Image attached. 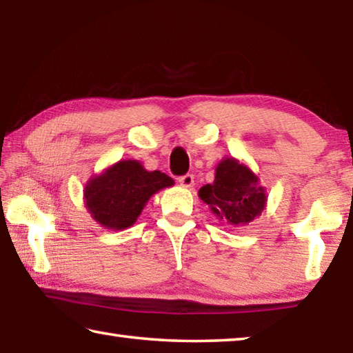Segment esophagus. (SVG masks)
Returning <instances> with one entry per match:
<instances>
[{
    "label": "esophagus",
    "instance_id": "esophagus-1",
    "mask_svg": "<svg viewBox=\"0 0 353 353\" xmlns=\"http://www.w3.org/2000/svg\"><path fill=\"white\" fill-rule=\"evenodd\" d=\"M179 183H181L182 187H185V188H191L194 185V177H193V174L181 176V177H179Z\"/></svg>",
    "mask_w": 353,
    "mask_h": 353
}]
</instances>
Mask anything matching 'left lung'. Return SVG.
I'll list each match as a JSON object with an SVG mask.
<instances>
[{
  "label": "left lung",
  "mask_w": 353,
  "mask_h": 353,
  "mask_svg": "<svg viewBox=\"0 0 353 353\" xmlns=\"http://www.w3.org/2000/svg\"><path fill=\"white\" fill-rule=\"evenodd\" d=\"M199 198L230 225H246L261 214L266 205V193L259 185V177L234 157L221 160L214 182L199 190Z\"/></svg>",
  "instance_id": "1"
}]
</instances>
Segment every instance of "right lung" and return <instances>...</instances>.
<instances>
[{"mask_svg": "<svg viewBox=\"0 0 353 353\" xmlns=\"http://www.w3.org/2000/svg\"><path fill=\"white\" fill-rule=\"evenodd\" d=\"M174 181L162 171H146L137 160H119L83 190L85 207L105 229L121 230L132 225L152 194Z\"/></svg>", "mask_w": 353, "mask_h": 353, "instance_id": "right-lung-1", "label": "right lung"}]
</instances>
